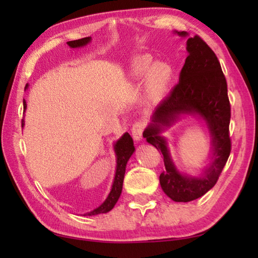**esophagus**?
I'll return each mask as SVG.
<instances>
[{"label":"esophagus","instance_id":"34e87169","mask_svg":"<svg viewBox=\"0 0 258 258\" xmlns=\"http://www.w3.org/2000/svg\"><path fill=\"white\" fill-rule=\"evenodd\" d=\"M143 130H145V123H143V121L139 120V121H135L133 124L132 135L135 141H140V140H142Z\"/></svg>","mask_w":258,"mask_h":258}]
</instances>
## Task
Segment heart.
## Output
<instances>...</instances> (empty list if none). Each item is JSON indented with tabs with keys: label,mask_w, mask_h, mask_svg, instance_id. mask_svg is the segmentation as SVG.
<instances>
[{
	"label": "heart",
	"mask_w": 258,
	"mask_h": 258,
	"mask_svg": "<svg viewBox=\"0 0 258 258\" xmlns=\"http://www.w3.org/2000/svg\"><path fill=\"white\" fill-rule=\"evenodd\" d=\"M128 77L134 83L146 81L147 98L158 102L167 93L173 80V68L166 62H155L149 54L138 55L131 61Z\"/></svg>",
	"instance_id": "1"
}]
</instances>
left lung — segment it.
I'll list each match as a JSON object with an SVG mask.
<instances>
[{
	"label": "left lung",
	"instance_id": "1",
	"mask_svg": "<svg viewBox=\"0 0 258 258\" xmlns=\"http://www.w3.org/2000/svg\"><path fill=\"white\" fill-rule=\"evenodd\" d=\"M186 37V32H175ZM187 56L178 83L159 106L151 123L143 132L147 142L164 156L165 171L160 174L161 189L176 203L198 199L216 184L231 152L229 125L231 108L228 85L220 61L214 51L198 35L186 41ZM197 115L207 123L212 137L213 155L210 166L200 177L181 173L173 165L167 142L160 133L181 115Z\"/></svg>",
	"mask_w": 258,
	"mask_h": 258
}]
</instances>
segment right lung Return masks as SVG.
Here are the masks:
<instances>
[{
    "label": "right lung",
    "instance_id": "obj_1",
    "mask_svg": "<svg viewBox=\"0 0 258 258\" xmlns=\"http://www.w3.org/2000/svg\"><path fill=\"white\" fill-rule=\"evenodd\" d=\"M90 42H91V37H84V38H81V40L69 41L67 42V44L71 46L72 49H76V47L85 46L86 44H89ZM26 87H28V85H26ZM26 108H27V104H26V101L24 100V111L26 110ZM21 125L23 126L25 125L24 119L21 120ZM113 150H115V154H116L117 165H116V172H115V177H113L111 190L109 192L107 199L104 200V202L100 205L98 208L93 209L92 212L84 214V215L92 216V215H98V214L108 213L109 211H111L113 206L116 205V203L118 202L121 194V189H123V181H124V175H125L126 164H127L128 159L131 158V156L133 155V152L135 150L133 139L131 138V135L127 132H126L123 137H121L118 141L113 145Z\"/></svg>",
    "mask_w": 258,
    "mask_h": 258
}]
</instances>
